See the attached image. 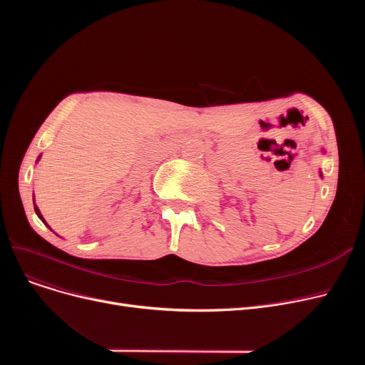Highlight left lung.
Returning <instances> with one entry per match:
<instances>
[{
  "label": "left lung",
  "instance_id": "1",
  "mask_svg": "<svg viewBox=\"0 0 365 365\" xmlns=\"http://www.w3.org/2000/svg\"><path fill=\"white\" fill-rule=\"evenodd\" d=\"M319 175H321V173H319ZM321 178H322V175H321Z\"/></svg>",
  "mask_w": 365,
  "mask_h": 365
}]
</instances>
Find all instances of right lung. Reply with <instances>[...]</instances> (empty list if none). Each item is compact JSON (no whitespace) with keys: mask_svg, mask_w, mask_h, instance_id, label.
Instances as JSON below:
<instances>
[{"mask_svg":"<svg viewBox=\"0 0 365 365\" xmlns=\"http://www.w3.org/2000/svg\"><path fill=\"white\" fill-rule=\"evenodd\" d=\"M40 158H41V157H38V160H40ZM38 160H36V161H38ZM34 208H35V213H36V216L43 220V223H44L46 226H48V225H47V222L44 220V217H43L41 212H40V208H38V207H36V204H35V198H34ZM48 227H50V226H48ZM50 229H51V227H50ZM51 231H53V229H51Z\"/></svg>","mask_w":365,"mask_h":365,"instance_id":"add662e5","label":"right lung"}]
</instances>
